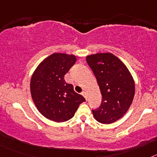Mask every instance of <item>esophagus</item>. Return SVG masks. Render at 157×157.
<instances>
[{"label": "esophagus", "instance_id": "34e87169", "mask_svg": "<svg viewBox=\"0 0 157 157\" xmlns=\"http://www.w3.org/2000/svg\"><path fill=\"white\" fill-rule=\"evenodd\" d=\"M82 94L83 97L86 98V100H87V93L86 92V91H83V92L82 93Z\"/></svg>", "mask_w": 157, "mask_h": 157}]
</instances>
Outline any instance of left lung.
Segmentation results:
<instances>
[{
	"mask_svg": "<svg viewBox=\"0 0 157 157\" xmlns=\"http://www.w3.org/2000/svg\"><path fill=\"white\" fill-rule=\"evenodd\" d=\"M86 62L95 75L103 101L99 109L93 110L95 120L110 124L127 113L134 100L135 84L127 67L111 52L92 54Z\"/></svg>",
	"mask_w": 157,
	"mask_h": 157,
	"instance_id": "left-lung-1",
	"label": "left lung"
}]
</instances>
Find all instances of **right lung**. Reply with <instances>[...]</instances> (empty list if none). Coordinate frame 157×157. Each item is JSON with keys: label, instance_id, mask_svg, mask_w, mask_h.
<instances>
[{"label": "right lung", "instance_id": "obj_1", "mask_svg": "<svg viewBox=\"0 0 157 157\" xmlns=\"http://www.w3.org/2000/svg\"><path fill=\"white\" fill-rule=\"evenodd\" d=\"M75 61V55L55 52L43 59L32 75V99L37 110L48 120L56 123L67 121L86 101L64 80L65 74Z\"/></svg>", "mask_w": 157, "mask_h": 157}]
</instances>
